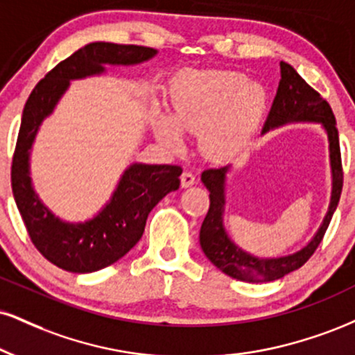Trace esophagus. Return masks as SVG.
Instances as JSON below:
<instances>
[{"label":"esophagus","instance_id":"34e87169","mask_svg":"<svg viewBox=\"0 0 355 355\" xmlns=\"http://www.w3.org/2000/svg\"><path fill=\"white\" fill-rule=\"evenodd\" d=\"M180 180H182V187L183 189H189V187H191V185H195V175L191 173V172H183L182 173V177H180Z\"/></svg>","mask_w":355,"mask_h":355}]
</instances>
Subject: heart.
<instances>
[{
  "mask_svg": "<svg viewBox=\"0 0 355 355\" xmlns=\"http://www.w3.org/2000/svg\"><path fill=\"white\" fill-rule=\"evenodd\" d=\"M268 105L259 83L230 71L196 72L175 84L170 117L153 115V130L170 148H180L183 132H202V148L226 159L248 142Z\"/></svg>",
  "mask_w": 355,
  "mask_h": 355,
  "instance_id": "heart-1",
  "label": "heart"
}]
</instances>
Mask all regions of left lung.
<instances>
[{"instance_id":"8db88e82","label":"left lung","mask_w":355,"mask_h":355,"mask_svg":"<svg viewBox=\"0 0 355 355\" xmlns=\"http://www.w3.org/2000/svg\"><path fill=\"white\" fill-rule=\"evenodd\" d=\"M279 67L281 80L261 134H266V132L286 125V123H319L327 134L329 140V159H331L332 173L331 202H329L327 213L321 226L314 236L306 243V246L291 254L259 258V256L248 253L241 246H238L225 228L226 175L232 165L205 170L202 173V182L210 191V210L205 216L202 230H200V246H202L205 256L220 271L234 279L246 281V283H268V281L279 279L289 272L300 270L302 264L314 254L319 243L322 241L324 233H326L337 203H339L340 191H343L339 134H337L336 117L332 114L331 105L297 74L291 64L281 61Z\"/></svg>"}]
</instances>
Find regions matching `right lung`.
<instances>
[{"mask_svg": "<svg viewBox=\"0 0 355 355\" xmlns=\"http://www.w3.org/2000/svg\"><path fill=\"white\" fill-rule=\"evenodd\" d=\"M159 51L144 46L91 42L59 62L37 83L24 105L11 166L15 202L29 238L48 261L69 272H94L127 254L142 238L148 213L180 187L182 168L134 162L123 170L109 202L85 221H66L42 203L33 187L31 148L42 122L69 89L71 80L105 74V66H137Z\"/></svg>", "mask_w": 355, "mask_h": 355, "instance_id": "1", "label": "right lung"}]
</instances>
